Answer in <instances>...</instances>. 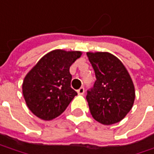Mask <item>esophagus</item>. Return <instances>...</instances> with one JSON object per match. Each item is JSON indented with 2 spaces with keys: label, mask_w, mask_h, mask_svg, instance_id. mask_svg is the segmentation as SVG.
Wrapping results in <instances>:
<instances>
[{
  "label": "esophagus",
  "mask_w": 154,
  "mask_h": 154,
  "mask_svg": "<svg viewBox=\"0 0 154 154\" xmlns=\"http://www.w3.org/2000/svg\"><path fill=\"white\" fill-rule=\"evenodd\" d=\"M77 93H78V95H84V93H85V88L84 87L79 88L77 90Z\"/></svg>",
  "instance_id": "1"
}]
</instances>
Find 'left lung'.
Returning a JSON list of instances; mask_svg holds the SVG:
<instances>
[{
	"instance_id": "8db88e82",
	"label": "left lung",
	"mask_w": 154,
	"mask_h": 154,
	"mask_svg": "<svg viewBox=\"0 0 154 154\" xmlns=\"http://www.w3.org/2000/svg\"><path fill=\"white\" fill-rule=\"evenodd\" d=\"M95 71L93 87L87 91L86 99L93 119L103 125L121 121L131 111L135 90L122 62L108 52H88Z\"/></svg>"
}]
</instances>
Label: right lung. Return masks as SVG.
<instances>
[{"label": "right lung", "instance_id": "add662e5", "mask_svg": "<svg viewBox=\"0 0 154 154\" xmlns=\"http://www.w3.org/2000/svg\"><path fill=\"white\" fill-rule=\"evenodd\" d=\"M82 55L80 51L56 50L42 57L26 75L23 93L29 109L43 120L63 112L77 95L70 87L69 67Z\"/></svg>", "mask_w": 154, "mask_h": 154}]
</instances>
